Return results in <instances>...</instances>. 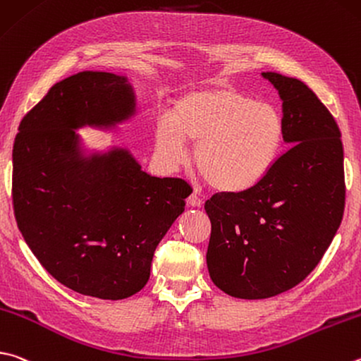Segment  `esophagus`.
I'll return each mask as SVG.
<instances>
[{
    "instance_id": "obj_1",
    "label": "esophagus",
    "mask_w": 361,
    "mask_h": 361,
    "mask_svg": "<svg viewBox=\"0 0 361 361\" xmlns=\"http://www.w3.org/2000/svg\"><path fill=\"white\" fill-rule=\"evenodd\" d=\"M186 202H188V205H189V207H194V208H199V207H202V199H200V197H197V195H195V194H191V195H189Z\"/></svg>"
}]
</instances>
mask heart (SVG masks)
I'll return each mask as SVG.
<instances>
[{
  "label": "heart",
  "instance_id": "b5f03b06",
  "mask_svg": "<svg viewBox=\"0 0 361 361\" xmlns=\"http://www.w3.org/2000/svg\"><path fill=\"white\" fill-rule=\"evenodd\" d=\"M284 140L278 109L227 85L188 90L154 126V153L169 170L194 164L219 192H243L265 178Z\"/></svg>",
  "mask_w": 361,
  "mask_h": 361
}]
</instances>
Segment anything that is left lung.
Masks as SVG:
<instances>
[{"label": "left lung", "instance_id": "left-lung-1", "mask_svg": "<svg viewBox=\"0 0 361 361\" xmlns=\"http://www.w3.org/2000/svg\"><path fill=\"white\" fill-rule=\"evenodd\" d=\"M283 101L290 148L243 192L214 194L209 278L235 298H270L300 284L329 249L344 213V152L335 121L298 78L262 72Z\"/></svg>", "mask_w": 361, "mask_h": 361}]
</instances>
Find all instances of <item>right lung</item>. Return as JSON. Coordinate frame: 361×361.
<instances>
[{
	"label": "right lung",
	"instance_id": "obj_1",
	"mask_svg": "<svg viewBox=\"0 0 361 361\" xmlns=\"http://www.w3.org/2000/svg\"><path fill=\"white\" fill-rule=\"evenodd\" d=\"M135 115L126 75L83 71L54 85L16 135L17 226L45 270L88 297L123 300L143 289L189 195L186 181L147 173L128 148H90L75 133L116 134Z\"/></svg>",
	"mask_w": 361,
	"mask_h": 361
}]
</instances>
